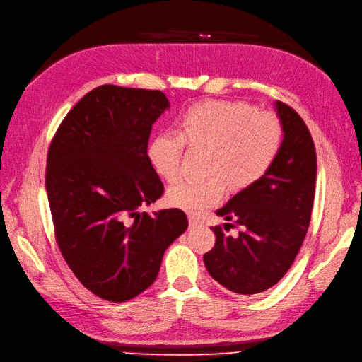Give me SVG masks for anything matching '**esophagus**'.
<instances>
[{"mask_svg": "<svg viewBox=\"0 0 362 362\" xmlns=\"http://www.w3.org/2000/svg\"><path fill=\"white\" fill-rule=\"evenodd\" d=\"M202 220H199V218H195V216H190V218H189V226L192 228V229H195V228H199V226H202Z\"/></svg>", "mask_w": 362, "mask_h": 362, "instance_id": "34e87169", "label": "esophagus"}]
</instances>
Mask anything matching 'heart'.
I'll return each instance as SVG.
<instances>
[{"instance_id":"b5f03b06","label":"heart","mask_w":362,"mask_h":362,"mask_svg":"<svg viewBox=\"0 0 362 362\" xmlns=\"http://www.w3.org/2000/svg\"><path fill=\"white\" fill-rule=\"evenodd\" d=\"M284 141L280 119L243 100H203L184 110L178 133L160 132L150 139L147 159L165 181L178 178L186 144L207 147L203 180L186 178L168 189L167 202L190 214L218 203L230 187L246 189L276 163Z\"/></svg>"}]
</instances>
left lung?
<instances>
[{
    "label": "left lung",
    "mask_w": 362,
    "mask_h": 362,
    "mask_svg": "<svg viewBox=\"0 0 362 362\" xmlns=\"http://www.w3.org/2000/svg\"><path fill=\"white\" fill-rule=\"evenodd\" d=\"M284 141L276 163L252 186L240 190L216 215L235 220L237 237L211 228L215 246L203 260L226 290L257 294L269 290L291 268L307 235L316 186V148L302 117L276 102ZM232 226L224 223V229Z\"/></svg>",
    "instance_id": "1"
}]
</instances>
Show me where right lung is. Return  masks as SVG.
Listing matches in <instances>:
<instances>
[{
	"instance_id": "right-lung-1",
	"label": "right lung",
	"mask_w": 362,
	"mask_h": 362,
	"mask_svg": "<svg viewBox=\"0 0 362 362\" xmlns=\"http://www.w3.org/2000/svg\"><path fill=\"white\" fill-rule=\"evenodd\" d=\"M168 107L156 90L102 85L76 103L47 151L46 192L60 252L80 284L110 302L146 291L165 249L187 229L180 209L139 211L164 192L147 146Z\"/></svg>"
}]
</instances>
